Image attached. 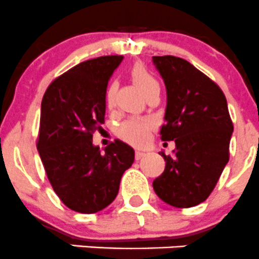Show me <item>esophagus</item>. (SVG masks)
Wrapping results in <instances>:
<instances>
[{"instance_id":"1","label":"esophagus","mask_w":259,"mask_h":259,"mask_svg":"<svg viewBox=\"0 0 259 259\" xmlns=\"http://www.w3.org/2000/svg\"><path fill=\"white\" fill-rule=\"evenodd\" d=\"M144 155H145V151H142V150L135 151V159H137V160H140Z\"/></svg>"}]
</instances>
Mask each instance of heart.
I'll return each mask as SVG.
<instances>
[{"label": "heart", "mask_w": 259, "mask_h": 259, "mask_svg": "<svg viewBox=\"0 0 259 259\" xmlns=\"http://www.w3.org/2000/svg\"><path fill=\"white\" fill-rule=\"evenodd\" d=\"M132 79L137 83L138 88L146 93L151 86L156 85L158 81L155 77L145 69L143 65L138 64L130 71ZM116 82H110L105 91V101L109 108H113L115 104V94H116ZM154 127V121L149 117H130L125 120L119 127H117V134L120 138L126 140L127 143L134 145H144L149 140L151 129Z\"/></svg>", "instance_id": "b5f03b06"}]
</instances>
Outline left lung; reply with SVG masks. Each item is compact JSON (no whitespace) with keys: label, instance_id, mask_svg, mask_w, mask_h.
<instances>
[{"label":"left lung","instance_id":"8db88e82","mask_svg":"<svg viewBox=\"0 0 259 259\" xmlns=\"http://www.w3.org/2000/svg\"><path fill=\"white\" fill-rule=\"evenodd\" d=\"M166 89V109L160 135L176 142L154 192L166 204L190 208L204 202L229 160L233 122L223 91L187 60L153 56Z\"/></svg>","mask_w":259,"mask_h":259}]
</instances>
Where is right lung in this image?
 Instances as JSON below:
<instances>
[{
  "instance_id": "1",
  "label": "right lung",
  "mask_w": 259,
  "mask_h": 259,
  "mask_svg": "<svg viewBox=\"0 0 259 259\" xmlns=\"http://www.w3.org/2000/svg\"><path fill=\"white\" fill-rule=\"evenodd\" d=\"M122 59L81 62L50 83L41 103L38 154L57 197L79 213L113 203L122 174L134 163V149L120 140L104 153L93 144V133L104 124L108 82Z\"/></svg>"
}]
</instances>
